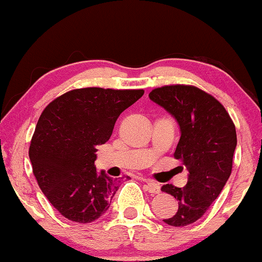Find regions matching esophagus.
<instances>
[{
    "label": "esophagus",
    "mask_w": 262,
    "mask_h": 262,
    "mask_svg": "<svg viewBox=\"0 0 262 262\" xmlns=\"http://www.w3.org/2000/svg\"><path fill=\"white\" fill-rule=\"evenodd\" d=\"M145 187L149 193H154V194H157V193L161 192V187L152 181H146Z\"/></svg>",
    "instance_id": "obj_1"
}]
</instances>
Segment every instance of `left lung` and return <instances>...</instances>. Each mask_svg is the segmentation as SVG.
Listing matches in <instances>:
<instances>
[{"label": "left lung", "mask_w": 262, "mask_h": 262, "mask_svg": "<svg viewBox=\"0 0 262 262\" xmlns=\"http://www.w3.org/2000/svg\"><path fill=\"white\" fill-rule=\"evenodd\" d=\"M148 96L177 120L181 139L174 158L189 172L186 187L161 188L178 201L177 213L163 222L189 225L204 215L230 177L236 147L235 125L218 100L193 85H166Z\"/></svg>", "instance_id": "left-lung-1"}]
</instances>
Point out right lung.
Returning a JSON list of instances; mask_svg holds the SVG:
<instances>
[{
    "instance_id": "1",
    "label": "right lung",
    "mask_w": 262,
    "mask_h": 262,
    "mask_svg": "<svg viewBox=\"0 0 262 262\" xmlns=\"http://www.w3.org/2000/svg\"><path fill=\"white\" fill-rule=\"evenodd\" d=\"M143 93L84 88L58 96L43 110L29 160L38 186L67 219L85 224L108 209L120 181L96 172V147L108 141L120 114Z\"/></svg>"
}]
</instances>
